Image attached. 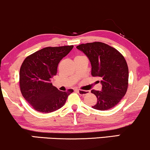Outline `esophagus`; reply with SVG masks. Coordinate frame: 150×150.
Masks as SVG:
<instances>
[{"label": "esophagus", "mask_w": 150, "mask_h": 150, "mask_svg": "<svg viewBox=\"0 0 150 150\" xmlns=\"http://www.w3.org/2000/svg\"><path fill=\"white\" fill-rule=\"evenodd\" d=\"M77 92L80 94V95H85L89 93V91H85V90H81V89H77Z\"/></svg>", "instance_id": "1"}]
</instances>
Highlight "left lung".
Listing matches in <instances>:
<instances>
[{
  "label": "left lung",
  "mask_w": 150,
  "mask_h": 150,
  "mask_svg": "<svg viewBox=\"0 0 150 150\" xmlns=\"http://www.w3.org/2000/svg\"><path fill=\"white\" fill-rule=\"evenodd\" d=\"M76 48L89 58L92 76L102 79L101 90L91 91L97 98L92 108L105 111L114 107L125 96L128 85V68L123 55L101 42L82 44Z\"/></svg>",
  "instance_id": "obj_1"
}]
</instances>
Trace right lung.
<instances>
[{"label":"right lung","mask_w":150,"mask_h":150,"mask_svg":"<svg viewBox=\"0 0 150 150\" xmlns=\"http://www.w3.org/2000/svg\"><path fill=\"white\" fill-rule=\"evenodd\" d=\"M73 46L46 47L27 56L20 70V91L25 100L36 111L50 113L61 108L73 92L59 91L51 80L57 73L61 60Z\"/></svg>","instance_id":"obj_1"}]
</instances>
